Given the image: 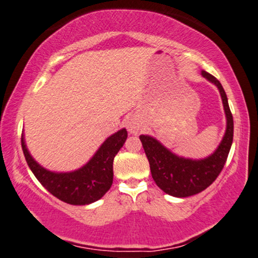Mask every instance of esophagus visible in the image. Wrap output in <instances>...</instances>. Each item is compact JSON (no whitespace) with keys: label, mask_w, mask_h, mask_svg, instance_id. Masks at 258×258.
<instances>
[{"label":"esophagus","mask_w":258,"mask_h":258,"mask_svg":"<svg viewBox=\"0 0 258 258\" xmlns=\"http://www.w3.org/2000/svg\"><path fill=\"white\" fill-rule=\"evenodd\" d=\"M127 130H128V132L132 133V135H137L139 130H141V125H139L137 120L130 119L127 121Z\"/></svg>","instance_id":"34e87169"}]
</instances>
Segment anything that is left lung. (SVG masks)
<instances>
[{
  "label": "left lung",
  "mask_w": 258,
  "mask_h": 258,
  "mask_svg": "<svg viewBox=\"0 0 258 258\" xmlns=\"http://www.w3.org/2000/svg\"><path fill=\"white\" fill-rule=\"evenodd\" d=\"M201 75L217 86L227 117L226 133L214 154L200 160L185 159L168 150L158 139L150 136H139L149 161L154 182L165 193L176 198L191 197L211 185L226 164L233 143V115L228 104L226 92L221 82L211 74L203 70Z\"/></svg>",
  "instance_id": "1"
}]
</instances>
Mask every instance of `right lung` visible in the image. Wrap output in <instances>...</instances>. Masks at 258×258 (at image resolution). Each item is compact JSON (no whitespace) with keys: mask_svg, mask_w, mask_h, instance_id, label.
<instances>
[{"mask_svg":"<svg viewBox=\"0 0 258 258\" xmlns=\"http://www.w3.org/2000/svg\"><path fill=\"white\" fill-rule=\"evenodd\" d=\"M127 138L126 128L120 130L104 141L92 159L72 172H52L35 161L22 135V148L29 167L47 190L70 205H88L99 200L112 184V162Z\"/></svg>","mask_w":258,"mask_h":258,"instance_id":"right-lung-1","label":"right lung"}]
</instances>
